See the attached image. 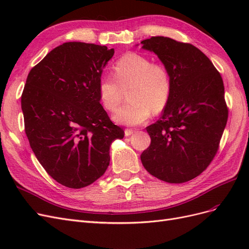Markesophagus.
Listing matches in <instances>:
<instances>
[{
    "label": "esophagus",
    "instance_id": "1",
    "mask_svg": "<svg viewBox=\"0 0 249 249\" xmlns=\"http://www.w3.org/2000/svg\"><path fill=\"white\" fill-rule=\"evenodd\" d=\"M134 133V131L133 130H130V129H126L125 131H124V135L126 137H129V136H131V135Z\"/></svg>",
    "mask_w": 249,
    "mask_h": 249
}]
</instances>
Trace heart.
I'll use <instances>...</instances> for the list:
<instances>
[{"instance_id":"heart-1","label":"heart","mask_w":249,"mask_h":249,"mask_svg":"<svg viewBox=\"0 0 249 249\" xmlns=\"http://www.w3.org/2000/svg\"><path fill=\"white\" fill-rule=\"evenodd\" d=\"M127 102L116 110L113 119L126 125H138L155 113L161 112L169 101L172 79L167 67L153 63L149 58L127 53L113 65V76L99 79L97 91L104 108L114 111L122 100V88H127Z\"/></svg>"}]
</instances>
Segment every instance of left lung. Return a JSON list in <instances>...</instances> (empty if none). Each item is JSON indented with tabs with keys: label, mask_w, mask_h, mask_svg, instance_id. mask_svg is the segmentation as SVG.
Returning a JSON list of instances; mask_svg holds the SVG:
<instances>
[{
	"label": "left lung",
	"mask_w": 249,
	"mask_h": 249,
	"mask_svg": "<svg viewBox=\"0 0 249 249\" xmlns=\"http://www.w3.org/2000/svg\"><path fill=\"white\" fill-rule=\"evenodd\" d=\"M172 79L169 101L159 120L146 127L150 145L140 156L144 168L161 180L188 182L214 159L227 125L223 81L211 60L191 43L169 37L142 40Z\"/></svg>",
	"instance_id": "obj_1"
}]
</instances>
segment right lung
<instances>
[{
    "mask_svg": "<svg viewBox=\"0 0 249 249\" xmlns=\"http://www.w3.org/2000/svg\"><path fill=\"white\" fill-rule=\"evenodd\" d=\"M114 49L65 42L30 71L21 94L25 132L41 166L72 189L101 178L110 163V145L123 139L97 91Z\"/></svg>",
    "mask_w": 249,
    "mask_h": 249,
    "instance_id": "obj_1",
    "label": "right lung"
}]
</instances>
